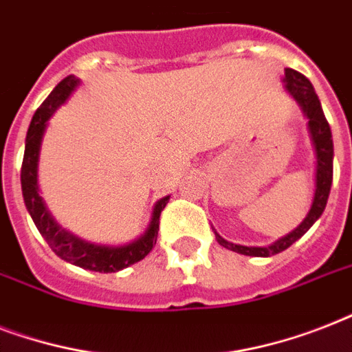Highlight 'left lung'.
<instances>
[{"mask_svg": "<svg viewBox=\"0 0 352 352\" xmlns=\"http://www.w3.org/2000/svg\"><path fill=\"white\" fill-rule=\"evenodd\" d=\"M283 87L296 104L300 106L303 117L307 118V129H309V137L311 144L314 148V197H312L311 208L307 212L305 219L301 221L300 225L296 226L294 230L289 232L278 241H274L272 245L267 246H245L235 245L230 241L223 239L214 228L215 239L221 246H225L228 250H234L243 256L252 257H268L279 252L287 250L292 243L300 239L301 235L305 234L320 217H322L325 204H327L329 192H331V184H333V159H334V146H333V133L329 127V122L323 115L322 104L318 98L316 91L312 84L303 76L301 73L294 69H285L283 76Z\"/></svg>", "mask_w": 352, "mask_h": 352, "instance_id": "8db88e82", "label": "left lung"}]
</instances>
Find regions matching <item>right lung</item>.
I'll return each instance as SVG.
<instances>
[{"instance_id": "1", "label": "right lung", "mask_w": 352, "mask_h": 352, "mask_svg": "<svg viewBox=\"0 0 352 352\" xmlns=\"http://www.w3.org/2000/svg\"><path fill=\"white\" fill-rule=\"evenodd\" d=\"M78 85L80 78H76L74 74L63 78L52 89L51 95L47 96V100L38 107V111L30 120L27 138H25L23 164H21V192H23L27 212L34 221L36 228L40 230L41 237L47 241V245L51 246V250L58 257H62L63 261L71 263V265L85 268V270H93V272H118L122 268H127L133 263L144 259L151 252L157 243V235H159L160 212L170 201V195L159 199L153 204L148 228L144 230V234L138 235L137 239H133L131 243H126V245L113 246L91 243V241L82 239L58 225L40 195V184H38L40 151L49 120L58 111V107L69 100V96L73 95Z\"/></svg>"}]
</instances>
